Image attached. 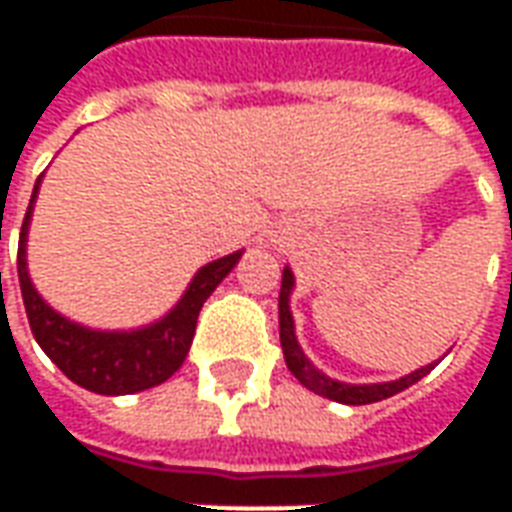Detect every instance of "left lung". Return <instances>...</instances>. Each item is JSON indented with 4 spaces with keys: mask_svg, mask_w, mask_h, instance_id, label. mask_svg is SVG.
I'll list each match as a JSON object with an SVG mask.
<instances>
[{
    "mask_svg": "<svg viewBox=\"0 0 512 512\" xmlns=\"http://www.w3.org/2000/svg\"><path fill=\"white\" fill-rule=\"evenodd\" d=\"M290 290H293V274L290 268L282 271V290H279V343H282V351H285V365L293 376L299 378L301 384L312 389L315 395L329 397V400H337V403H348V406H365V403H378L384 397H392L397 392H403L411 384H417L419 378L428 376L433 365L422 367L411 376L400 378V381H389V384H343V381H334V378L323 376L321 370H315L312 362L304 356V351L299 348V340H296V332H293V315H290L288 299Z\"/></svg>",
    "mask_w": 512,
    "mask_h": 512,
    "instance_id": "left-lung-1",
    "label": "left lung"
}]
</instances>
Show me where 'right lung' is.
Masks as SVG:
<instances>
[{
  "label": "right lung",
  "mask_w": 512,
  "mask_h": 512,
  "mask_svg": "<svg viewBox=\"0 0 512 512\" xmlns=\"http://www.w3.org/2000/svg\"><path fill=\"white\" fill-rule=\"evenodd\" d=\"M38 186L40 178L32 191L27 216L21 224V238H18V282H21L29 329L35 334L38 345L73 384L98 395H131V392L164 384L189 354L202 304L216 290V285L233 271L241 252L202 266L197 277L191 279L183 299L178 301V307L153 326L139 329V332H93L51 310L29 282L27 227L32 205L38 197Z\"/></svg>",
  "instance_id": "right-lung-1"
}]
</instances>
